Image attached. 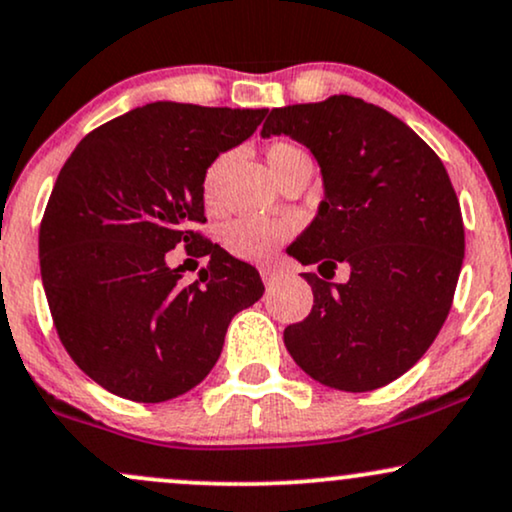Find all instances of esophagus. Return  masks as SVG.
Segmentation results:
<instances>
[{
    "mask_svg": "<svg viewBox=\"0 0 512 512\" xmlns=\"http://www.w3.org/2000/svg\"><path fill=\"white\" fill-rule=\"evenodd\" d=\"M260 274H262V281L267 283V286H269V283H274L276 279H279V269H276V267H262Z\"/></svg>",
    "mask_w": 512,
    "mask_h": 512,
    "instance_id": "34e87169",
    "label": "esophagus"
}]
</instances>
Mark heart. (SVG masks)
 I'll return each instance as SVG.
<instances>
[{"mask_svg": "<svg viewBox=\"0 0 512 512\" xmlns=\"http://www.w3.org/2000/svg\"><path fill=\"white\" fill-rule=\"evenodd\" d=\"M300 159H310L300 150L298 145L288 143V140H276L267 147V164L272 169V174L279 178L288 166L300 162ZM221 162L217 159L209 169L205 171V181H202V193L207 200H212L214 190H217V181L221 174ZM295 224L288 219H236L231 224H226L221 240H224V248L231 252L238 260L248 262H267L269 257L279 250V245L286 243L293 236Z\"/></svg>", "mask_w": 512, "mask_h": 512, "instance_id": "heart-1", "label": "heart"}]
</instances>
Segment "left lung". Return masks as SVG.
Returning <instances> with one entry per match:
<instances>
[{
	"label": "left lung",
	"instance_id": "1",
	"mask_svg": "<svg viewBox=\"0 0 512 512\" xmlns=\"http://www.w3.org/2000/svg\"><path fill=\"white\" fill-rule=\"evenodd\" d=\"M264 116V138L291 135L310 147L324 178L317 217L288 255L331 276L341 262L350 267L346 283L303 274L315 305L286 326L283 343L331 389L391 384L434 343L463 267V214L446 166L410 126L360 97Z\"/></svg>",
	"mask_w": 512,
	"mask_h": 512
}]
</instances>
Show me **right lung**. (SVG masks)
<instances>
[{"mask_svg":"<svg viewBox=\"0 0 512 512\" xmlns=\"http://www.w3.org/2000/svg\"><path fill=\"white\" fill-rule=\"evenodd\" d=\"M267 109L152 102L80 140L40 224V274L66 353L135 403L193 389L219 360L231 319L262 298L260 274L197 233L205 171L257 131ZM209 256L180 283L165 252Z\"/></svg>","mask_w":512,"mask_h":512,"instance_id":"obj_1","label":"right lung"}]
</instances>
